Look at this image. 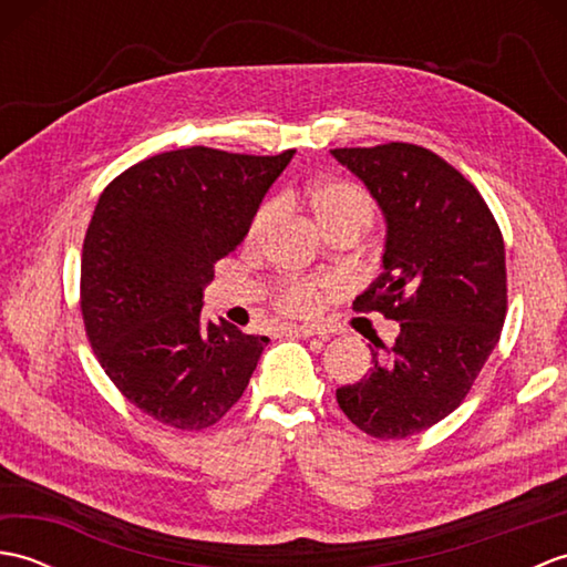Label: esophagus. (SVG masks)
Masks as SVG:
<instances>
[{
    "mask_svg": "<svg viewBox=\"0 0 567 567\" xmlns=\"http://www.w3.org/2000/svg\"><path fill=\"white\" fill-rule=\"evenodd\" d=\"M282 331L287 336H297V339H309V336L319 333V329L315 327H297V323H287V327H282Z\"/></svg>",
    "mask_w": 567,
    "mask_h": 567,
    "instance_id": "1",
    "label": "esophagus"
}]
</instances>
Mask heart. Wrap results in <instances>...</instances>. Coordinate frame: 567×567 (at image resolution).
Instances as JSON below:
<instances>
[{"label":"heart","instance_id":"heart-1","mask_svg":"<svg viewBox=\"0 0 567 567\" xmlns=\"http://www.w3.org/2000/svg\"><path fill=\"white\" fill-rule=\"evenodd\" d=\"M285 197L305 199L327 234H331L333 228L351 224L368 228L372 219H375V202H372L363 187L348 183V179H319V183L287 189ZM277 216H280L277 202L260 204L246 231V240L250 246H258L268 238ZM329 290H333V282L329 280H290L275 287L272 305L282 315L315 317Z\"/></svg>","mask_w":567,"mask_h":567}]
</instances>
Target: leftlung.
<instances>
[{"instance_id": "left-lung-1", "label": "left lung", "mask_w": 567, "mask_h": 567, "mask_svg": "<svg viewBox=\"0 0 567 567\" xmlns=\"http://www.w3.org/2000/svg\"><path fill=\"white\" fill-rule=\"evenodd\" d=\"M388 219L384 272L355 311L400 321L368 375L336 390L341 412L372 439H406L455 412L507 317L504 238L475 185L414 143L333 148Z\"/></svg>"}]
</instances>
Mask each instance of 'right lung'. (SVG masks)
I'll return each instance as SVG.
<instances>
[{
	"mask_svg": "<svg viewBox=\"0 0 567 567\" xmlns=\"http://www.w3.org/2000/svg\"><path fill=\"white\" fill-rule=\"evenodd\" d=\"M292 155L179 148L131 165L100 195L80 265L84 333L116 390L165 426H214L268 346L204 323L202 290Z\"/></svg>",
	"mask_w": 567,
	"mask_h": 567,
	"instance_id": "obj_1",
	"label": "right lung"
}]
</instances>
